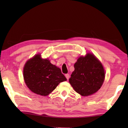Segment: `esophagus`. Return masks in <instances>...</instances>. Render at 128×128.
<instances>
[{"label": "esophagus", "mask_w": 128, "mask_h": 128, "mask_svg": "<svg viewBox=\"0 0 128 128\" xmlns=\"http://www.w3.org/2000/svg\"><path fill=\"white\" fill-rule=\"evenodd\" d=\"M65 76H66V77L67 78V80H68L69 78V74H66L65 75Z\"/></svg>", "instance_id": "34e87169"}]
</instances>
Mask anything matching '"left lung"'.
Segmentation results:
<instances>
[{
    "mask_svg": "<svg viewBox=\"0 0 128 128\" xmlns=\"http://www.w3.org/2000/svg\"><path fill=\"white\" fill-rule=\"evenodd\" d=\"M74 71L69 82L74 90L81 96H87L96 92L104 80L105 72L96 57L88 53L80 56L74 64Z\"/></svg>",
    "mask_w": 128,
    "mask_h": 128,
    "instance_id": "left-lung-1",
    "label": "left lung"
}]
</instances>
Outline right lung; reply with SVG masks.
Returning a JSON list of instances; mask_svg holds the SVG:
<instances>
[{
    "mask_svg": "<svg viewBox=\"0 0 128 128\" xmlns=\"http://www.w3.org/2000/svg\"><path fill=\"white\" fill-rule=\"evenodd\" d=\"M24 78L27 86L34 93L47 96L58 84L66 81L61 70L47 59L37 54L27 62L24 68Z\"/></svg>",
    "mask_w": 128,
    "mask_h": 128,
    "instance_id": "obj_1",
    "label": "right lung"
}]
</instances>
